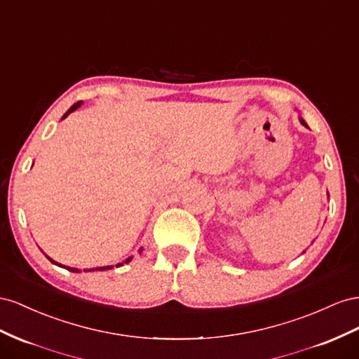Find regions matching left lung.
Returning a JSON list of instances; mask_svg holds the SVG:
<instances>
[{
    "label": "left lung",
    "mask_w": 359,
    "mask_h": 359,
    "mask_svg": "<svg viewBox=\"0 0 359 359\" xmlns=\"http://www.w3.org/2000/svg\"><path fill=\"white\" fill-rule=\"evenodd\" d=\"M301 123H302V125H304V126H306V123H305V121H304L302 118H301ZM306 128H309V126H306Z\"/></svg>",
    "instance_id": "8db88e82"
}]
</instances>
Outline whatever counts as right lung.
<instances>
[{
	"label": "right lung",
	"mask_w": 359,
	"mask_h": 359,
	"mask_svg": "<svg viewBox=\"0 0 359 359\" xmlns=\"http://www.w3.org/2000/svg\"><path fill=\"white\" fill-rule=\"evenodd\" d=\"M78 107H81V102H76V104H75L74 107H70V109H69V111L66 112V114L63 116V118H66V117L70 114V112H72V111H75ZM46 257H48V255H46ZM48 259H49V257H48ZM49 260L53 262L54 264H57V266H61V268H65V269H67V271H70V272H79L76 268H69V266H63V264H60V263L54 262L53 259H49ZM129 260H130V259H128L126 262H129ZM117 266H121V263H118ZM111 268H112V266H102V268H96V269H88V271H108V269H111ZM84 272H86V269H84Z\"/></svg>",
	"instance_id": "obj_1"
}]
</instances>
